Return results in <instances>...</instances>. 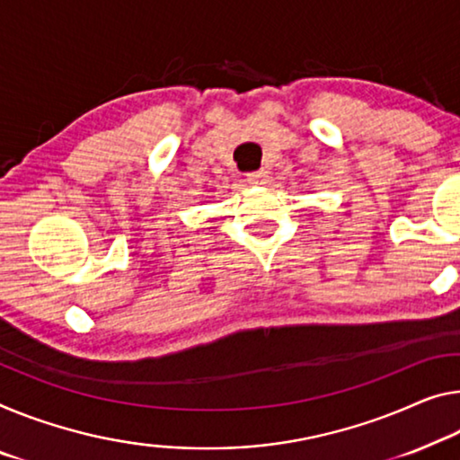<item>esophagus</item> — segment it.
I'll list each match as a JSON object with an SVG mask.
<instances>
[{
  "label": "esophagus",
  "instance_id": "34e87169",
  "mask_svg": "<svg viewBox=\"0 0 460 460\" xmlns=\"http://www.w3.org/2000/svg\"><path fill=\"white\" fill-rule=\"evenodd\" d=\"M246 181H249L251 185H263V182L267 181V172L265 171L249 172V174H246Z\"/></svg>",
  "mask_w": 460,
  "mask_h": 460
}]
</instances>
